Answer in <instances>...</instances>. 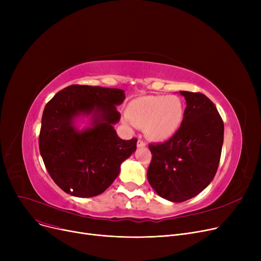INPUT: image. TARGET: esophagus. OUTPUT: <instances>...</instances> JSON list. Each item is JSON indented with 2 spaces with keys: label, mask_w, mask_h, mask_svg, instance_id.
Instances as JSON below:
<instances>
[{
  "label": "esophagus",
  "mask_w": 261,
  "mask_h": 261,
  "mask_svg": "<svg viewBox=\"0 0 261 261\" xmlns=\"http://www.w3.org/2000/svg\"><path fill=\"white\" fill-rule=\"evenodd\" d=\"M138 147L139 148H144V147H146V143L143 140H139L138 141Z\"/></svg>",
  "instance_id": "esophagus-1"
}]
</instances>
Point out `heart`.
<instances>
[{"instance_id":"heart-1","label":"heart","mask_w":261,"mask_h":261,"mask_svg":"<svg viewBox=\"0 0 261 261\" xmlns=\"http://www.w3.org/2000/svg\"><path fill=\"white\" fill-rule=\"evenodd\" d=\"M184 117V106L175 95L145 96L135 99L129 107L125 121L129 126H144L149 139L164 141L180 128Z\"/></svg>"}]
</instances>
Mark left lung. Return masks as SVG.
Wrapping results in <instances>:
<instances>
[{
	"label": "left lung",
	"instance_id": "left-lung-1",
	"mask_svg": "<svg viewBox=\"0 0 261 261\" xmlns=\"http://www.w3.org/2000/svg\"><path fill=\"white\" fill-rule=\"evenodd\" d=\"M186 108L171 139L150 144L147 177L155 193L171 202L199 195L213 181L220 162L224 125L216 106L202 93L180 91Z\"/></svg>",
	"mask_w": 261,
	"mask_h": 261
}]
</instances>
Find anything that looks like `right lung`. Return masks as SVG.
I'll return each mask as SVG.
<instances>
[{
  "label": "right lung",
  "instance_id": "obj_1",
  "mask_svg": "<svg viewBox=\"0 0 261 261\" xmlns=\"http://www.w3.org/2000/svg\"><path fill=\"white\" fill-rule=\"evenodd\" d=\"M125 98L120 89L74 85L46 103L39 149L50 177L66 194L78 198L102 194L136 150L138 140L119 139L113 127L120 119L116 106ZM80 116H90V126L82 130L75 127Z\"/></svg>",
  "mask_w": 261,
  "mask_h": 261
}]
</instances>
